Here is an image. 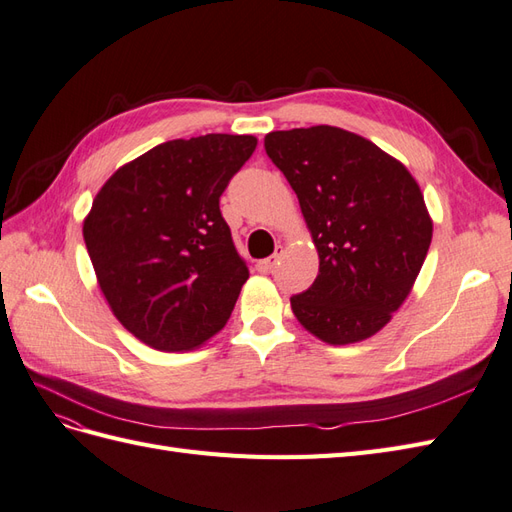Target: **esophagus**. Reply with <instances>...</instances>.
<instances>
[{
	"instance_id": "34e87169",
	"label": "esophagus",
	"mask_w": 512,
	"mask_h": 512,
	"mask_svg": "<svg viewBox=\"0 0 512 512\" xmlns=\"http://www.w3.org/2000/svg\"><path fill=\"white\" fill-rule=\"evenodd\" d=\"M277 264H279V253H274V255H270V257H266V259L257 261V270L268 274V272L274 270V266H277Z\"/></svg>"
}]
</instances>
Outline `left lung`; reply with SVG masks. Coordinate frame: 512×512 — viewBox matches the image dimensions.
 I'll use <instances>...</instances> for the list:
<instances>
[{
    "mask_svg": "<svg viewBox=\"0 0 512 512\" xmlns=\"http://www.w3.org/2000/svg\"><path fill=\"white\" fill-rule=\"evenodd\" d=\"M266 153L298 196L320 270L292 296L298 322L322 342L372 337L409 296L432 240L422 190L398 160L352 131H270Z\"/></svg>",
    "mask_w": 512,
    "mask_h": 512,
    "instance_id": "8db88e82",
    "label": "left lung"
}]
</instances>
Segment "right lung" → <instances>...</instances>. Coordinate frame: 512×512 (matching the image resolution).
I'll return each instance as SVG.
<instances>
[{
	"label": "right lung",
	"mask_w": 512,
	"mask_h": 512,
	"mask_svg": "<svg viewBox=\"0 0 512 512\" xmlns=\"http://www.w3.org/2000/svg\"><path fill=\"white\" fill-rule=\"evenodd\" d=\"M257 147L253 136L168 140L106 181L84 242L114 316L140 342L179 352L227 324L246 261L220 196Z\"/></svg>",
	"instance_id": "obj_1"
}]
</instances>
